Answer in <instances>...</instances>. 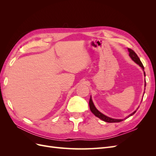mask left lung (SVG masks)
I'll return each mask as SVG.
<instances>
[{
  "label": "left lung",
  "instance_id": "left-lung-1",
  "mask_svg": "<svg viewBox=\"0 0 156 156\" xmlns=\"http://www.w3.org/2000/svg\"><path fill=\"white\" fill-rule=\"evenodd\" d=\"M127 49H128V51H129V56L131 57V58L132 60H133L136 64H139V66H140L141 68H142V69H143V72H144V76H146V75H145V72L144 71V66H143V65L142 62H141V61L140 60L139 58L138 57L137 55H136V54L135 53V52H134L133 50H132V49H129V48ZM145 83H146V82H145ZM146 87V84H144V87ZM144 90H145V88H144ZM89 106H90V109L91 112L93 113V114H94V115H95L96 117L99 118V119H100L101 120H103V121H105V122H108V123H113V122H120L123 121L124 120L127 119V118H129V116H132V115H133L135 114V113L136 112V111H137V109L139 108V107H138L137 108H136V110H135L133 112H132L131 114H130L129 116H126L124 119H112V118L108 117V116H106V115H103V113H101V112L99 111L97 109V108H96L95 105H94V103H93V101H92V97H91V96H90V100H89Z\"/></svg>",
  "mask_w": 156,
  "mask_h": 156
}]
</instances>
